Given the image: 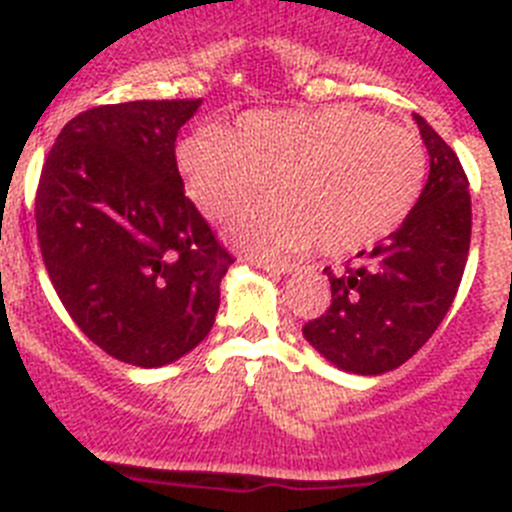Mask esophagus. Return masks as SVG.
Segmentation results:
<instances>
[{
    "instance_id": "1",
    "label": "esophagus",
    "mask_w": 512,
    "mask_h": 512,
    "mask_svg": "<svg viewBox=\"0 0 512 512\" xmlns=\"http://www.w3.org/2000/svg\"><path fill=\"white\" fill-rule=\"evenodd\" d=\"M252 265L255 267H262V270H267V273H275V275H285V273H293V270H298V265H293V262H275V260H257V257H252Z\"/></svg>"
}]
</instances>
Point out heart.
I'll return each instance as SVG.
<instances>
[{
  "instance_id": "b5f03b06",
  "label": "heart",
  "mask_w": 512,
  "mask_h": 512,
  "mask_svg": "<svg viewBox=\"0 0 512 512\" xmlns=\"http://www.w3.org/2000/svg\"><path fill=\"white\" fill-rule=\"evenodd\" d=\"M191 199L211 219L237 214L265 186L232 237L257 255H326L377 245L411 216L428 176L416 132L352 104L313 112H255L229 135L201 132L178 150Z\"/></svg>"
}]
</instances>
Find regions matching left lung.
Instances as JSON below:
<instances>
[{"instance_id":"obj_1","label":"left lung","mask_w":512,"mask_h":512,"mask_svg":"<svg viewBox=\"0 0 512 512\" xmlns=\"http://www.w3.org/2000/svg\"><path fill=\"white\" fill-rule=\"evenodd\" d=\"M431 158L428 181L411 216L342 273L326 267L331 303L303 336L331 365L382 375L431 339L454 303L472 237L469 181L457 153L413 114Z\"/></svg>"}]
</instances>
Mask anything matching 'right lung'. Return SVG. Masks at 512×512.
I'll return each instance as SVG.
<instances>
[{
	"mask_svg": "<svg viewBox=\"0 0 512 512\" xmlns=\"http://www.w3.org/2000/svg\"><path fill=\"white\" fill-rule=\"evenodd\" d=\"M201 99L81 112L50 147L35 193L45 270L76 326L135 367L204 342L234 257L183 191L176 137Z\"/></svg>",
	"mask_w": 512,
	"mask_h": 512,
	"instance_id": "1",
	"label": "right lung"
}]
</instances>
